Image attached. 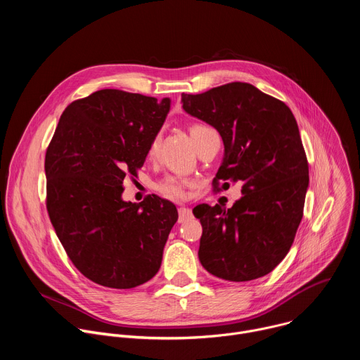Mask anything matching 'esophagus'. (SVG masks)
Returning <instances> with one entry per match:
<instances>
[{
    "label": "esophagus",
    "mask_w": 360,
    "mask_h": 360,
    "mask_svg": "<svg viewBox=\"0 0 360 360\" xmlns=\"http://www.w3.org/2000/svg\"><path fill=\"white\" fill-rule=\"evenodd\" d=\"M178 214H179V218H178V222H185L186 219H189V218H192V211L189 210V208H186V207H181L179 210H178Z\"/></svg>",
    "instance_id": "1"
}]
</instances>
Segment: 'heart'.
<instances>
[{
	"label": "heart",
	"mask_w": 360,
	"mask_h": 360,
	"mask_svg": "<svg viewBox=\"0 0 360 360\" xmlns=\"http://www.w3.org/2000/svg\"><path fill=\"white\" fill-rule=\"evenodd\" d=\"M210 131H212V129H210V128H207V127H203V125H193V127H191L189 134H191L193 142L196 143L205 134H208ZM160 138H161V136L157 135L155 138L152 139V142H150V145H149V150H148L149 157H153V155H155V153H157L158 145H160ZM185 186H186V182H185L184 179H181V178H178V176H167V178H164V179L157 185V189H158L161 193H164L165 196H168V198L179 199V198L184 196Z\"/></svg>",
	"instance_id": "b5f03b06"
}]
</instances>
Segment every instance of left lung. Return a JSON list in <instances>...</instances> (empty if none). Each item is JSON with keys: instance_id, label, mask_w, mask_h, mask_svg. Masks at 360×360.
Wrapping results in <instances>:
<instances>
[{"instance_id": "left-lung-1", "label": "left lung", "mask_w": 360, "mask_h": 360, "mask_svg": "<svg viewBox=\"0 0 360 360\" xmlns=\"http://www.w3.org/2000/svg\"><path fill=\"white\" fill-rule=\"evenodd\" d=\"M181 102L186 114L214 127L224 141L215 184H242L232 208H193L203 229L199 261L231 282L265 276L290 249L309 186L296 120L282 101L246 82L182 94Z\"/></svg>"}]
</instances>
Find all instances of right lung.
I'll return each instance as SVG.
<instances>
[{"label":"right lung","instance_id":"obj_1","mask_svg":"<svg viewBox=\"0 0 360 360\" xmlns=\"http://www.w3.org/2000/svg\"><path fill=\"white\" fill-rule=\"evenodd\" d=\"M171 99L101 89L63 112L45 155L46 210L75 268L92 282L131 289L161 268L176 207L160 196L122 199V181L146 160Z\"/></svg>","mask_w":360,"mask_h":360}]
</instances>
